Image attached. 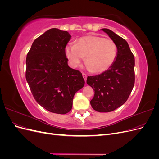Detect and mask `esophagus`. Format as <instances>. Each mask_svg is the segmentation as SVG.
Wrapping results in <instances>:
<instances>
[{
	"mask_svg": "<svg viewBox=\"0 0 159 159\" xmlns=\"http://www.w3.org/2000/svg\"><path fill=\"white\" fill-rule=\"evenodd\" d=\"M82 75H83V78H84L85 81H86V80H87V75H86V74L84 73L82 74Z\"/></svg>",
	"mask_w": 159,
	"mask_h": 159,
	"instance_id": "obj_1",
	"label": "esophagus"
}]
</instances>
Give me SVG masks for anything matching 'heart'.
<instances>
[{"label": "heart", "instance_id": "obj_1", "mask_svg": "<svg viewBox=\"0 0 159 159\" xmlns=\"http://www.w3.org/2000/svg\"><path fill=\"white\" fill-rule=\"evenodd\" d=\"M117 46L113 40L98 36L80 38L75 44L66 48V54L71 67L76 68L85 57L86 66L94 73L109 69L116 59Z\"/></svg>", "mask_w": 159, "mask_h": 159}]
</instances>
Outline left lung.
Returning <instances> with one entry per match:
<instances>
[{"label":"left lung","instance_id":"left-lung-1","mask_svg":"<svg viewBox=\"0 0 159 159\" xmlns=\"http://www.w3.org/2000/svg\"><path fill=\"white\" fill-rule=\"evenodd\" d=\"M117 48V55L110 68L101 74L88 76L87 84L95 91L90 103L101 113L113 111L127 102L134 84V57L128 43L107 28H103Z\"/></svg>","mask_w":159,"mask_h":159}]
</instances>
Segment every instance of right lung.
I'll return each mask as SVG.
<instances>
[{
    "label": "right lung",
    "instance_id": "add662e5",
    "mask_svg": "<svg viewBox=\"0 0 159 159\" xmlns=\"http://www.w3.org/2000/svg\"><path fill=\"white\" fill-rule=\"evenodd\" d=\"M70 38L68 32L51 28L34 41L26 60V79L34 98L57 114L70 111L75 93L85 84L82 74L68 65L65 48Z\"/></svg>",
    "mask_w": 159,
    "mask_h": 159
}]
</instances>
